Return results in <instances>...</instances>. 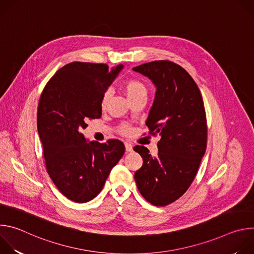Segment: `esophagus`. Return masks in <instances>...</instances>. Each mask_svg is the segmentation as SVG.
<instances>
[{
    "label": "esophagus",
    "instance_id": "esophagus-1",
    "mask_svg": "<svg viewBox=\"0 0 254 254\" xmlns=\"http://www.w3.org/2000/svg\"><path fill=\"white\" fill-rule=\"evenodd\" d=\"M125 146H126V151L127 152H131L132 151V144H130L129 142H125Z\"/></svg>",
    "mask_w": 254,
    "mask_h": 254
}]
</instances>
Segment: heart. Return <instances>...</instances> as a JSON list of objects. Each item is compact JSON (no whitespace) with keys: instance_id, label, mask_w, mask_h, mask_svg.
I'll list each match as a JSON object with an SVG mask.
<instances>
[{"instance_id":"1","label":"heart","mask_w":254,"mask_h":254,"mask_svg":"<svg viewBox=\"0 0 254 254\" xmlns=\"http://www.w3.org/2000/svg\"><path fill=\"white\" fill-rule=\"evenodd\" d=\"M123 90L125 91L126 95L127 96L128 100L131 101L137 97L140 96H147L148 90L146 85L142 81H140L137 78H129L127 80H126L123 84ZM111 97V92L110 91H105L101 97V101H100V106L102 110H105L108 100H110ZM119 130L122 134H129L132 131V128L127 126V125H121L119 127Z\"/></svg>"}]
</instances>
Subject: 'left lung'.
I'll return each instance as SVG.
<instances>
[{
	"mask_svg": "<svg viewBox=\"0 0 254 254\" xmlns=\"http://www.w3.org/2000/svg\"><path fill=\"white\" fill-rule=\"evenodd\" d=\"M157 87L146 122L149 133L161 136L158 156L135 146L142 166L134 173L141 196L155 206H166L182 196L196 177L207 147V120L203 98L192 76L169 60L132 68Z\"/></svg>",
	"mask_w": 254,
	"mask_h": 254,
	"instance_id": "obj_1",
	"label": "left lung"
}]
</instances>
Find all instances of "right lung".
Here are the masks:
<instances>
[{"label": "right lung", "mask_w": 254, "mask_h": 254, "mask_svg": "<svg viewBox=\"0 0 254 254\" xmlns=\"http://www.w3.org/2000/svg\"><path fill=\"white\" fill-rule=\"evenodd\" d=\"M122 68L71 62L56 72L41 93L37 128L46 169L71 201L85 203L95 198L125 154V144L119 139L87 142L81 133L88 120L101 117V97Z\"/></svg>", "instance_id": "1"}]
</instances>
